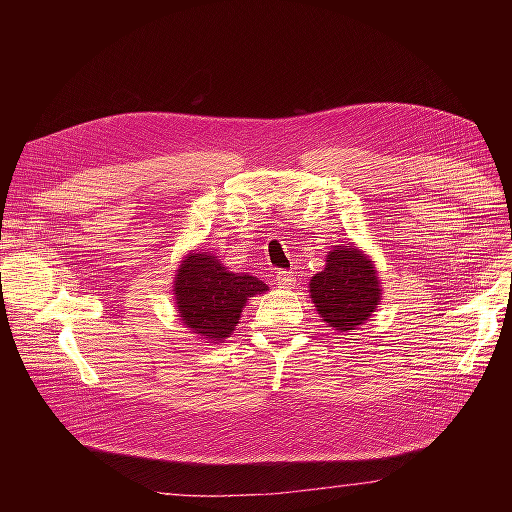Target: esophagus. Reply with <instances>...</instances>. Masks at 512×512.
Listing matches in <instances>:
<instances>
[{
    "label": "esophagus",
    "instance_id": "34e87169",
    "mask_svg": "<svg viewBox=\"0 0 512 512\" xmlns=\"http://www.w3.org/2000/svg\"><path fill=\"white\" fill-rule=\"evenodd\" d=\"M275 286L277 288H292L294 275L290 271H275Z\"/></svg>",
    "mask_w": 512,
    "mask_h": 512
}]
</instances>
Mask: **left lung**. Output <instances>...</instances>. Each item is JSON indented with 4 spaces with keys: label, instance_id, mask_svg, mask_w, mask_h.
Here are the masks:
<instances>
[{
    "label": "left lung",
    "instance_id": "left-lung-1",
    "mask_svg": "<svg viewBox=\"0 0 512 512\" xmlns=\"http://www.w3.org/2000/svg\"><path fill=\"white\" fill-rule=\"evenodd\" d=\"M380 280L374 260L352 243L335 245L327 267L309 282V297L318 314L335 331H354L380 305Z\"/></svg>",
    "mask_w": 512,
    "mask_h": 512
}]
</instances>
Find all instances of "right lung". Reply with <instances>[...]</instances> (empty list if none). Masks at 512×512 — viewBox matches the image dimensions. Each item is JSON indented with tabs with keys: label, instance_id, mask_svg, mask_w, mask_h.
<instances>
[{
	"label": "right lung",
	"instance_id": "1",
	"mask_svg": "<svg viewBox=\"0 0 512 512\" xmlns=\"http://www.w3.org/2000/svg\"><path fill=\"white\" fill-rule=\"evenodd\" d=\"M267 290L269 286L258 277L228 271L218 256L209 252L185 256L173 286L179 318L192 333L211 344L230 337L247 299Z\"/></svg>",
	"mask_w": 512,
	"mask_h": 512
}]
</instances>
